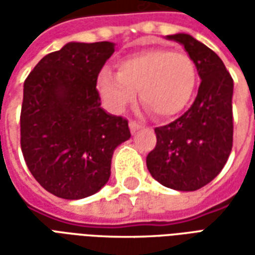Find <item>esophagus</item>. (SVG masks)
<instances>
[{"mask_svg": "<svg viewBox=\"0 0 255 255\" xmlns=\"http://www.w3.org/2000/svg\"><path fill=\"white\" fill-rule=\"evenodd\" d=\"M140 128H142V126H140L138 122H133V120H131V122H129V129H131V132L132 133L136 132V131H138V129H140Z\"/></svg>", "mask_w": 255, "mask_h": 255, "instance_id": "esophagus-1", "label": "esophagus"}]
</instances>
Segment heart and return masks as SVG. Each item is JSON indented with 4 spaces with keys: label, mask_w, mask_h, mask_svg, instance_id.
I'll return each mask as SVG.
<instances>
[{
    "label": "heart",
    "mask_w": 255,
    "mask_h": 255,
    "mask_svg": "<svg viewBox=\"0 0 255 255\" xmlns=\"http://www.w3.org/2000/svg\"><path fill=\"white\" fill-rule=\"evenodd\" d=\"M198 72L187 53L153 47L133 53L119 63V72L102 69L98 90L112 111L122 112L139 90L144 108L157 117L176 116L190 104Z\"/></svg>",
    "instance_id": "b5f03b06"
}]
</instances>
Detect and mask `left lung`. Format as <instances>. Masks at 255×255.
<instances>
[{"label":"left lung","mask_w":255,"mask_h":255,"mask_svg":"<svg viewBox=\"0 0 255 255\" xmlns=\"http://www.w3.org/2000/svg\"><path fill=\"white\" fill-rule=\"evenodd\" d=\"M166 39L184 46L201 84L191 108L175 122L154 129L157 144L146 157L155 180L172 190L195 191L213 180L232 150L234 80L224 63L188 34Z\"/></svg>","instance_id":"obj_1"}]
</instances>
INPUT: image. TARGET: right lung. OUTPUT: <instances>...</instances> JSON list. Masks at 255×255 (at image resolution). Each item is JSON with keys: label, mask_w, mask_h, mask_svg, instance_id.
<instances>
[{"label": "right lung", "mask_w": 255, "mask_h": 255, "mask_svg": "<svg viewBox=\"0 0 255 255\" xmlns=\"http://www.w3.org/2000/svg\"><path fill=\"white\" fill-rule=\"evenodd\" d=\"M113 42H69L36 64L24 82L20 144L46 191L90 197L111 176L113 151L131 136L128 122L101 108L97 79Z\"/></svg>", "instance_id": "right-lung-1"}]
</instances>
